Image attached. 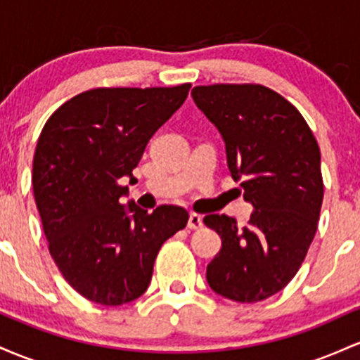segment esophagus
<instances>
[{"mask_svg": "<svg viewBox=\"0 0 360 360\" xmlns=\"http://www.w3.org/2000/svg\"><path fill=\"white\" fill-rule=\"evenodd\" d=\"M202 226H204V223H202V217L199 216V214L192 212L191 216H188V228H191V229H200Z\"/></svg>", "mask_w": 360, "mask_h": 360, "instance_id": "1", "label": "esophagus"}]
</instances>
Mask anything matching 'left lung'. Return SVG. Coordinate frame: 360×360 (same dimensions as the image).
<instances>
[{
	"label": "left lung",
	"mask_w": 360,
	"mask_h": 360,
	"mask_svg": "<svg viewBox=\"0 0 360 360\" xmlns=\"http://www.w3.org/2000/svg\"><path fill=\"white\" fill-rule=\"evenodd\" d=\"M192 98L219 131L238 191L255 207L245 228L226 214L204 217L223 241L205 277L228 300L264 301L296 276L316 233L320 148L297 108L267 86H195Z\"/></svg>",
	"instance_id": "left-lung-1"
}]
</instances>
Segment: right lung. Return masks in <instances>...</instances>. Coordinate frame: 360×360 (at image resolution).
<instances>
[{
	"label": "right lung",
	"instance_id": "obj_1",
	"mask_svg": "<svg viewBox=\"0 0 360 360\" xmlns=\"http://www.w3.org/2000/svg\"><path fill=\"white\" fill-rule=\"evenodd\" d=\"M191 86L95 88L60 105L40 132L32 185L49 252L71 288L96 304L143 296L161 245L187 226L179 205L149 214L120 197Z\"/></svg>",
	"mask_w": 360,
	"mask_h": 360
}]
</instances>
